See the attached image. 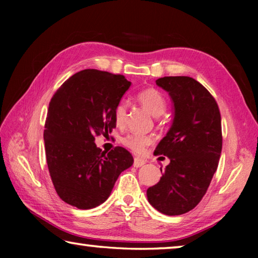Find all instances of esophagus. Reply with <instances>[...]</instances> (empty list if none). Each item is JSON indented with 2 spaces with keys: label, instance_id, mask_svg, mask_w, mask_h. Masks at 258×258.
<instances>
[{
  "label": "esophagus",
  "instance_id": "34e87169",
  "mask_svg": "<svg viewBox=\"0 0 258 258\" xmlns=\"http://www.w3.org/2000/svg\"><path fill=\"white\" fill-rule=\"evenodd\" d=\"M147 163L146 159L143 158H140V157H135L134 158V167H142L143 165H145Z\"/></svg>",
  "mask_w": 258,
  "mask_h": 258
}]
</instances>
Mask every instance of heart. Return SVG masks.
<instances>
[{
  "label": "heart",
  "instance_id": "obj_1",
  "mask_svg": "<svg viewBox=\"0 0 258 258\" xmlns=\"http://www.w3.org/2000/svg\"><path fill=\"white\" fill-rule=\"evenodd\" d=\"M138 101L146 109V110L154 117L163 115L166 109V101L163 95L155 89H146L138 94ZM126 106L125 103L120 102L116 106L113 110V119L117 126H121L125 121ZM123 145L134 152L141 154L145 151L146 147L152 142V138L145 134H127L121 140Z\"/></svg>",
  "mask_w": 258,
  "mask_h": 258
}]
</instances>
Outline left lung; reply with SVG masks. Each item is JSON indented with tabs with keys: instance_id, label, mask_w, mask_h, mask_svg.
Segmentation results:
<instances>
[{
	"instance_id": "obj_1",
	"label": "left lung",
	"mask_w": 258,
	"mask_h": 258,
	"mask_svg": "<svg viewBox=\"0 0 258 258\" xmlns=\"http://www.w3.org/2000/svg\"><path fill=\"white\" fill-rule=\"evenodd\" d=\"M156 84L171 97L174 116L155 154L166 156L171 163L160 181L147 190V197L165 215H182L200 203L217 169L221 113L215 99L194 78L167 76Z\"/></svg>"
}]
</instances>
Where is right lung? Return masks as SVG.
Masks as SVG:
<instances>
[{"mask_svg": "<svg viewBox=\"0 0 258 258\" xmlns=\"http://www.w3.org/2000/svg\"><path fill=\"white\" fill-rule=\"evenodd\" d=\"M131 82L97 69L78 72L52 97L44 130L46 163L59 197L91 209L110 196L119 174L133 165L123 147L102 151L95 137L116 127L113 110Z\"/></svg>", "mask_w": 258, "mask_h": 258, "instance_id": "add662e5", "label": "right lung"}]
</instances>
